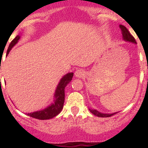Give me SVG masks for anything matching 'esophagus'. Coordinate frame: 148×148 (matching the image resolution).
Here are the masks:
<instances>
[{
  "label": "esophagus",
  "instance_id": "obj_1",
  "mask_svg": "<svg viewBox=\"0 0 148 148\" xmlns=\"http://www.w3.org/2000/svg\"><path fill=\"white\" fill-rule=\"evenodd\" d=\"M84 75H85V72H84V70H82V69L81 70H77L75 72V75L78 78H82V77L84 76Z\"/></svg>",
  "mask_w": 148,
  "mask_h": 148
}]
</instances>
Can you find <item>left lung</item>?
<instances>
[{
	"instance_id": "8db88e82",
	"label": "left lung",
	"mask_w": 148,
	"mask_h": 148,
	"mask_svg": "<svg viewBox=\"0 0 148 148\" xmlns=\"http://www.w3.org/2000/svg\"><path fill=\"white\" fill-rule=\"evenodd\" d=\"M119 27L121 30V32H122V36L124 40H126V41H130V42L136 44V41L134 37H133V35L130 33V32L128 31V29L125 27V26L119 25ZM89 110H90L92 114L95 115V116H99V117H110V116H112L114 114H116V113H112V114H108V113H100V112H99V111L96 110L89 109Z\"/></svg>"
}]
</instances>
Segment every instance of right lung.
<instances>
[{"label":"right lung","instance_id":"1","mask_svg":"<svg viewBox=\"0 0 148 148\" xmlns=\"http://www.w3.org/2000/svg\"><path fill=\"white\" fill-rule=\"evenodd\" d=\"M19 39H20V36L18 35V36H16L15 38L12 40V42L10 43L9 48L7 49V52H6V56L9 54L12 48L18 43ZM73 76V73H69L61 78L59 84L57 86L56 92H55V98H56V99L54 100V103H53L51 105H49V107H47V108H45L43 110H39L36 111V112H33V113H27V115L30 116V117L37 119L45 120L53 118V117L56 116L58 114H59L61 113V110L63 109V106H64V89L68 84L71 82Z\"/></svg>","mask_w":148,"mask_h":148}]
</instances>
